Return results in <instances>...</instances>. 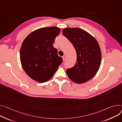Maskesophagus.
<instances>
[{
    "mask_svg": "<svg viewBox=\"0 0 122 122\" xmlns=\"http://www.w3.org/2000/svg\"><path fill=\"white\" fill-rule=\"evenodd\" d=\"M62 58H63V61H65L66 60V57L65 55H64V56L62 57Z\"/></svg>",
    "mask_w": 122,
    "mask_h": 122,
    "instance_id": "esophagus-1",
    "label": "esophagus"
}]
</instances>
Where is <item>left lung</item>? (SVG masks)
<instances>
[{
  "label": "left lung",
  "instance_id": "1",
  "mask_svg": "<svg viewBox=\"0 0 122 122\" xmlns=\"http://www.w3.org/2000/svg\"><path fill=\"white\" fill-rule=\"evenodd\" d=\"M74 46L76 52L75 66L67 69L70 79L81 84L92 79L100 67L102 54L99 45L92 35L79 28H66L62 31Z\"/></svg>",
  "mask_w": 122,
  "mask_h": 122
}]
</instances>
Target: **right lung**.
Returning <instances> with one entry per match:
<instances>
[{"instance_id": "obj_1", "label": "right lung", "mask_w": 122, "mask_h": 122, "mask_svg": "<svg viewBox=\"0 0 122 122\" xmlns=\"http://www.w3.org/2000/svg\"><path fill=\"white\" fill-rule=\"evenodd\" d=\"M60 31L55 26L40 28L23 41L20 50L21 65L26 74L36 81L42 83L50 79L63 62L53 46Z\"/></svg>"}]
</instances>
